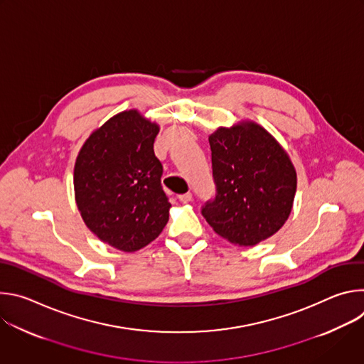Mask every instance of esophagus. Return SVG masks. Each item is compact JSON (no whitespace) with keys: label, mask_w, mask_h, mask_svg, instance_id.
<instances>
[{"label":"esophagus","mask_w":364,"mask_h":364,"mask_svg":"<svg viewBox=\"0 0 364 364\" xmlns=\"http://www.w3.org/2000/svg\"><path fill=\"white\" fill-rule=\"evenodd\" d=\"M178 200L181 201V203H190L191 200H193V194L188 191V193H184V194H180L178 196Z\"/></svg>","instance_id":"1"}]
</instances>
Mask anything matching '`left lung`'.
<instances>
[{"instance_id": "obj_1", "label": "left lung", "mask_w": 364, "mask_h": 364, "mask_svg": "<svg viewBox=\"0 0 364 364\" xmlns=\"http://www.w3.org/2000/svg\"><path fill=\"white\" fill-rule=\"evenodd\" d=\"M216 194L201 207L213 230L239 246H255L288 219L296 173L288 154L253 122L209 136Z\"/></svg>"}]
</instances>
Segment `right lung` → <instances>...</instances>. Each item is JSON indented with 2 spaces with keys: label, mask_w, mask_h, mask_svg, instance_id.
I'll list each match as a JSON object with an SVG mask.
<instances>
[{
  "label": "right lung",
  "mask_w": 364,
  "mask_h": 364,
  "mask_svg": "<svg viewBox=\"0 0 364 364\" xmlns=\"http://www.w3.org/2000/svg\"><path fill=\"white\" fill-rule=\"evenodd\" d=\"M160 128L125 111L96 129L75 164V196L86 226L103 242L135 252L168 222L163 164L154 154Z\"/></svg>",
  "instance_id": "add662e5"
}]
</instances>
